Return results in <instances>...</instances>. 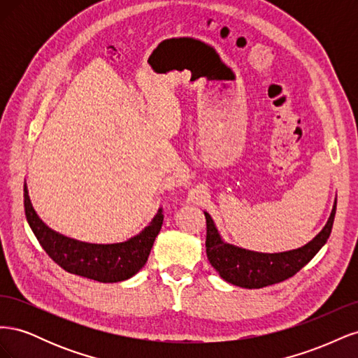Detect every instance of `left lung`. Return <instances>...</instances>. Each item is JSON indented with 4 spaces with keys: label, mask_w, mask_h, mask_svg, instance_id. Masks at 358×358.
Wrapping results in <instances>:
<instances>
[{
    "label": "left lung",
    "mask_w": 358,
    "mask_h": 358,
    "mask_svg": "<svg viewBox=\"0 0 358 358\" xmlns=\"http://www.w3.org/2000/svg\"><path fill=\"white\" fill-rule=\"evenodd\" d=\"M336 215V201L326 227L303 248L280 254H258L224 243L208 212L206 216V254L222 279L237 287L263 288L294 276L305 267L330 237Z\"/></svg>",
    "instance_id": "1"
}]
</instances>
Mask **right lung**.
I'll return each mask as SVG.
<instances>
[{"label": "right lung", "mask_w": 358, "mask_h": 358, "mask_svg": "<svg viewBox=\"0 0 358 358\" xmlns=\"http://www.w3.org/2000/svg\"><path fill=\"white\" fill-rule=\"evenodd\" d=\"M24 208L32 233L53 262L69 273L99 282H121L136 275L148 262L150 249L164 220L162 209H159L152 222L128 242L91 245L69 239L50 230L32 209L27 185H24Z\"/></svg>", "instance_id": "add662e5"}]
</instances>
